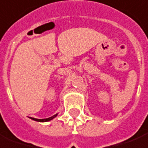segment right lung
I'll list each match as a JSON object with an SVG mask.
<instances>
[{
	"label": "right lung",
	"mask_w": 148,
	"mask_h": 148,
	"mask_svg": "<svg viewBox=\"0 0 148 148\" xmlns=\"http://www.w3.org/2000/svg\"><path fill=\"white\" fill-rule=\"evenodd\" d=\"M56 116H57V114H56L54 116L49 117V118H47V119H36V118H32V117H31V119H33V120H35V121H37V122H48V121H50V120H52V119H54Z\"/></svg>",
	"instance_id": "right-lung-1"
}]
</instances>
